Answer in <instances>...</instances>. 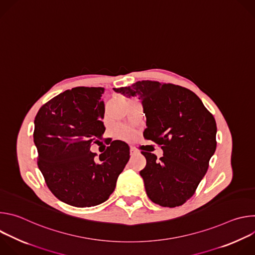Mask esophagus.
I'll return each mask as SVG.
<instances>
[{
	"label": "esophagus",
	"instance_id": "esophagus-1",
	"mask_svg": "<svg viewBox=\"0 0 255 255\" xmlns=\"http://www.w3.org/2000/svg\"><path fill=\"white\" fill-rule=\"evenodd\" d=\"M136 153H137V151H136L134 148H132V147H131V148H130V155H131V156H133V155H135Z\"/></svg>",
	"mask_w": 255,
	"mask_h": 255
}]
</instances>
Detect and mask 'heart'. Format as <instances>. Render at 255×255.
<instances>
[{"instance_id":"obj_1","label":"heart","mask_w":255,"mask_h":255,"mask_svg":"<svg viewBox=\"0 0 255 255\" xmlns=\"http://www.w3.org/2000/svg\"><path fill=\"white\" fill-rule=\"evenodd\" d=\"M116 135L120 138H128L130 136V131L126 127H118L116 129Z\"/></svg>"}]
</instances>
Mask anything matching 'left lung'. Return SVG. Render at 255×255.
<instances>
[{
	"label": "left lung",
	"mask_w": 255,
	"mask_h": 255,
	"mask_svg": "<svg viewBox=\"0 0 255 255\" xmlns=\"http://www.w3.org/2000/svg\"><path fill=\"white\" fill-rule=\"evenodd\" d=\"M128 98L139 97L146 117L145 139L160 145L163 156L142 151L146 166L140 175L148 198L162 207L185 204L196 192L216 150L213 115L192 91L158 82L142 81L113 89Z\"/></svg>",
	"instance_id": "8db88e82"
}]
</instances>
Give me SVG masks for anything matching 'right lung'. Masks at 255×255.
Here are the masks:
<instances>
[{
  "label": "right lung",
  "mask_w": 255,
  "mask_h": 255,
  "mask_svg": "<svg viewBox=\"0 0 255 255\" xmlns=\"http://www.w3.org/2000/svg\"><path fill=\"white\" fill-rule=\"evenodd\" d=\"M104 92V88L86 87L66 90L43 105L35 117L38 167L52 194L75 207L107 201L130 157L129 146L120 140L112 141L99 158L91 151L106 130Z\"/></svg>",
  "instance_id": "obj_1"
}]
</instances>
